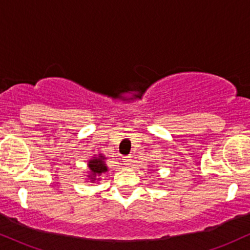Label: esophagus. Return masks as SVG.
Here are the masks:
<instances>
[{
  "label": "esophagus",
  "mask_w": 250,
  "mask_h": 250,
  "mask_svg": "<svg viewBox=\"0 0 250 250\" xmlns=\"http://www.w3.org/2000/svg\"><path fill=\"white\" fill-rule=\"evenodd\" d=\"M122 160H123V163H125V166H130L131 165V160H130V157H129V156H125Z\"/></svg>",
  "instance_id": "obj_1"
}]
</instances>
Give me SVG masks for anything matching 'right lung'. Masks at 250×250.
Here are the masks:
<instances>
[{
  "instance_id": "add662e5",
  "label": "right lung",
  "mask_w": 250,
  "mask_h": 250,
  "mask_svg": "<svg viewBox=\"0 0 250 250\" xmlns=\"http://www.w3.org/2000/svg\"><path fill=\"white\" fill-rule=\"evenodd\" d=\"M105 159L107 157L104 155L99 154L94 155L90 159L88 160V171L85 176L90 182H100L101 181L102 174H105L108 171L107 163H105Z\"/></svg>"
}]
</instances>
